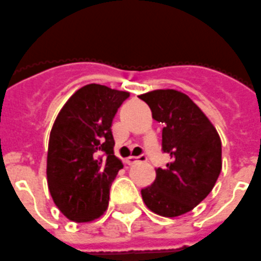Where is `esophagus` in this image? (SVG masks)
<instances>
[{"mask_svg": "<svg viewBox=\"0 0 261 261\" xmlns=\"http://www.w3.org/2000/svg\"><path fill=\"white\" fill-rule=\"evenodd\" d=\"M147 160L145 155H139V157H134V155H130L128 158H126V164L127 165H134L136 162H143V161Z\"/></svg>", "mask_w": 261, "mask_h": 261, "instance_id": "obj_1", "label": "esophagus"}]
</instances>
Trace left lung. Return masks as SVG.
Masks as SVG:
<instances>
[{
  "instance_id": "1",
  "label": "left lung",
  "mask_w": 261,
  "mask_h": 261,
  "mask_svg": "<svg viewBox=\"0 0 261 261\" xmlns=\"http://www.w3.org/2000/svg\"><path fill=\"white\" fill-rule=\"evenodd\" d=\"M139 97L149 106L153 119L164 125L162 150L171 160L155 170L152 186L142 189L143 201L165 218L189 213L208 196L220 175V136L188 95L167 89Z\"/></svg>"
}]
</instances>
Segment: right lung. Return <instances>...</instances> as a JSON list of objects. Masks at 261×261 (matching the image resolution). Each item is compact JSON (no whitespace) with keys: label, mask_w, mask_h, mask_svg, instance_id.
Wrapping results in <instances>:
<instances>
[{"label":"right lung","mask_w":261,"mask_h":261,"mask_svg":"<svg viewBox=\"0 0 261 261\" xmlns=\"http://www.w3.org/2000/svg\"><path fill=\"white\" fill-rule=\"evenodd\" d=\"M130 92L90 84L68 99L50 133L47 186L54 203L75 223L100 218L123 167L114 155L112 121ZM100 152L106 154L104 158Z\"/></svg>","instance_id":"obj_1"}]
</instances>
